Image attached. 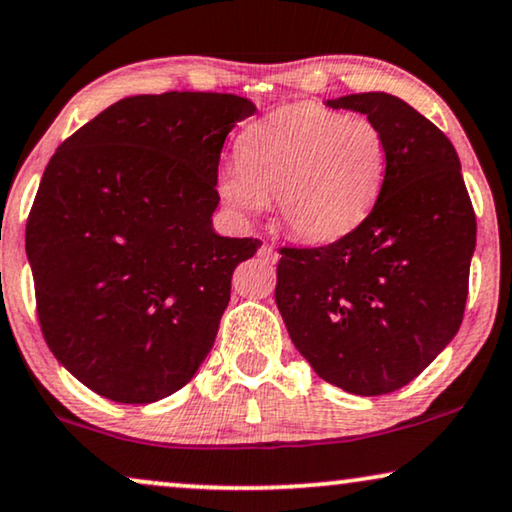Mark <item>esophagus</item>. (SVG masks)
Masks as SVG:
<instances>
[{"instance_id":"1","label":"esophagus","mask_w":512,"mask_h":512,"mask_svg":"<svg viewBox=\"0 0 512 512\" xmlns=\"http://www.w3.org/2000/svg\"><path fill=\"white\" fill-rule=\"evenodd\" d=\"M258 256H261V258H265V261H268V263H275V261H277V258H279V254H277V251H275V249H272V247H270V244H263V247H261V249H258Z\"/></svg>"}]
</instances>
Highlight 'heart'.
<instances>
[{
  "label": "heart",
  "mask_w": 512,
  "mask_h": 512,
  "mask_svg": "<svg viewBox=\"0 0 512 512\" xmlns=\"http://www.w3.org/2000/svg\"><path fill=\"white\" fill-rule=\"evenodd\" d=\"M387 167V137L370 118L303 102L244 128L219 191L240 212H261L277 195L279 221L291 235L335 242L373 212Z\"/></svg>",
  "instance_id": "obj_1"
}]
</instances>
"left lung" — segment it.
I'll return each instance as SVG.
<instances>
[{
  "label": "left lung",
  "instance_id": "left-lung-1",
  "mask_svg": "<svg viewBox=\"0 0 512 512\" xmlns=\"http://www.w3.org/2000/svg\"><path fill=\"white\" fill-rule=\"evenodd\" d=\"M384 132L380 200L326 247L279 249L275 300L321 380L382 396L415 380L457 335L475 251V212L450 139L389 93L328 100Z\"/></svg>",
  "mask_w": 512,
  "mask_h": 512
}]
</instances>
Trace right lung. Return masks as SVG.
I'll return each mask as SVG.
<instances>
[{
    "label": "right lung",
    "instance_id": "1",
    "mask_svg": "<svg viewBox=\"0 0 512 512\" xmlns=\"http://www.w3.org/2000/svg\"><path fill=\"white\" fill-rule=\"evenodd\" d=\"M254 102L228 93L125 97L58 146L27 216L25 249L46 345L116 403H153L198 373L237 263L221 237V149Z\"/></svg>",
    "mask_w": 512,
    "mask_h": 512
}]
</instances>
